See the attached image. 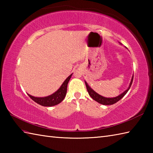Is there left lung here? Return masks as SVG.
<instances>
[{"mask_svg": "<svg viewBox=\"0 0 153 153\" xmlns=\"http://www.w3.org/2000/svg\"><path fill=\"white\" fill-rule=\"evenodd\" d=\"M133 79H134V76L132 77L131 81L130 82V84H129V86L128 89L125 91L123 93H122L121 95H120L119 96L116 97H114V98H106V97H104L101 95H99L98 93H97L96 92L94 91L91 88V87L88 85H87V83L85 82V83L87 90L89 93V95L93 100H95V101L98 102L100 104H102V105H113V104H114L118 101H119V100L121 99L127 93H128L129 88L131 87V85L132 82H133Z\"/></svg>", "mask_w": 153, "mask_h": 153, "instance_id": "8db88e82", "label": "left lung"}]
</instances>
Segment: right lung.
I'll return each instance as SVG.
<instances>
[{"label": "right lung", "instance_id": "obj_1", "mask_svg": "<svg viewBox=\"0 0 153 153\" xmlns=\"http://www.w3.org/2000/svg\"><path fill=\"white\" fill-rule=\"evenodd\" d=\"M71 75L72 74H71L70 76H68L67 77V79L64 81L62 85L59 88V89L54 93H53V95L46 97H35L28 94V96L30 97L33 101L37 102L39 105H40L41 106H53L54 105H56L58 104H59L60 102L62 101L65 98V97H66L68 83L69 82V81L71 78Z\"/></svg>", "mask_w": 153, "mask_h": 153}]
</instances>
